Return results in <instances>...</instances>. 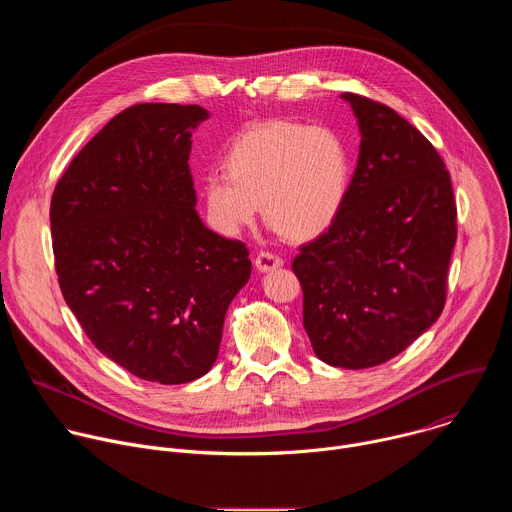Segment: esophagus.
<instances>
[{"label":"esophagus","mask_w":512,"mask_h":512,"mask_svg":"<svg viewBox=\"0 0 512 512\" xmlns=\"http://www.w3.org/2000/svg\"><path fill=\"white\" fill-rule=\"evenodd\" d=\"M253 263H255V267H257L261 273H267V271H273V269L281 267V265H283V259L277 257V255H273V253H269V251H261V253H257V257H255Z\"/></svg>","instance_id":"obj_1"}]
</instances>
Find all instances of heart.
<instances>
[{"label":"heart","instance_id":"obj_1","mask_svg":"<svg viewBox=\"0 0 512 512\" xmlns=\"http://www.w3.org/2000/svg\"><path fill=\"white\" fill-rule=\"evenodd\" d=\"M352 174L344 139L330 127L265 121L245 131L227 154V172L204 178L212 225L235 237L259 214L289 241L322 235L340 214Z\"/></svg>","mask_w":512,"mask_h":512}]
</instances>
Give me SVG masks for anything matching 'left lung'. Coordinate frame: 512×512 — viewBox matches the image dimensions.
Returning <instances> with one entry per match:
<instances>
[{
  "label": "left lung",
  "instance_id": "obj_1",
  "mask_svg": "<svg viewBox=\"0 0 512 512\" xmlns=\"http://www.w3.org/2000/svg\"><path fill=\"white\" fill-rule=\"evenodd\" d=\"M360 150L344 206L300 249L304 328L330 367L371 369L440 318L456 245L450 172L433 145L391 107L340 95Z\"/></svg>",
  "mask_w": 512,
  "mask_h": 512
}]
</instances>
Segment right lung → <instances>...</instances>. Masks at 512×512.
Here are the masks:
<instances>
[{
  "label": "right lung",
  "mask_w": 512,
  "mask_h": 512,
  "mask_svg": "<svg viewBox=\"0 0 512 512\" xmlns=\"http://www.w3.org/2000/svg\"><path fill=\"white\" fill-rule=\"evenodd\" d=\"M198 105L141 103L70 162L50 202L64 302L131 375L182 385L218 356L227 310L251 277L241 241L200 221L188 158Z\"/></svg>",
  "instance_id": "obj_1"
}]
</instances>
